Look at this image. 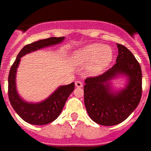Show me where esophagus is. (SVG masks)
Masks as SVG:
<instances>
[{"label":"esophagus","mask_w":151,"mask_h":151,"mask_svg":"<svg viewBox=\"0 0 151 151\" xmlns=\"http://www.w3.org/2000/svg\"><path fill=\"white\" fill-rule=\"evenodd\" d=\"M76 86L77 88L83 87V82L81 81H76Z\"/></svg>","instance_id":"1"}]
</instances>
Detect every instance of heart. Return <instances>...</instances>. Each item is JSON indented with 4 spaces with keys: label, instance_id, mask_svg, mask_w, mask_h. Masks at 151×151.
Segmentation results:
<instances>
[{
    "label": "heart",
    "instance_id": "obj_1",
    "mask_svg": "<svg viewBox=\"0 0 151 151\" xmlns=\"http://www.w3.org/2000/svg\"><path fill=\"white\" fill-rule=\"evenodd\" d=\"M113 58V52L110 47L101 44H91L76 50L73 59L78 64H90L89 71L92 73H101L109 66Z\"/></svg>",
    "mask_w": 151,
    "mask_h": 151
}]
</instances>
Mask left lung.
Returning a JSON list of instances; mask_svg holds the SVG:
<instances>
[{
    "label": "left lung",
    "instance_id": "8db88e82",
    "mask_svg": "<svg viewBox=\"0 0 151 151\" xmlns=\"http://www.w3.org/2000/svg\"><path fill=\"white\" fill-rule=\"evenodd\" d=\"M116 63L106 72L84 81V105L95 123L104 126L118 124L129 117L141 101L142 74L141 66L131 51L117 44ZM119 75L128 77L124 89L114 92L109 81Z\"/></svg>",
    "mask_w": 151,
    "mask_h": 151
}]
</instances>
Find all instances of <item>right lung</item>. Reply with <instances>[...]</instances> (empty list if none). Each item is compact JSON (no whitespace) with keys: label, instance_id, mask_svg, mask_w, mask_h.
Here are the masks:
<instances>
[{"label":"right lung","instance_id":"obj_1","mask_svg":"<svg viewBox=\"0 0 151 151\" xmlns=\"http://www.w3.org/2000/svg\"><path fill=\"white\" fill-rule=\"evenodd\" d=\"M64 37H50L40 40L22 48L10 68L8 78V96L12 107L21 118L28 124L44 125L55 120L64 107L68 97L73 92L75 83L60 86L49 98L38 103H29L19 97L16 90V72L22 56L27 53L43 49L45 47L61 43Z\"/></svg>","mask_w":151,"mask_h":151}]
</instances>
